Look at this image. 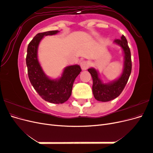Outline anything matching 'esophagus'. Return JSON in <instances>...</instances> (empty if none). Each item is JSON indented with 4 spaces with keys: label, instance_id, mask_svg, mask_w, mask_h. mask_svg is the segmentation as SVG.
Wrapping results in <instances>:
<instances>
[{
    "label": "esophagus",
    "instance_id": "obj_1",
    "mask_svg": "<svg viewBox=\"0 0 153 153\" xmlns=\"http://www.w3.org/2000/svg\"><path fill=\"white\" fill-rule=\"evenodd\" d=\"M80 65L82 69H83V70H85V69H87L89 67L90 64L87 61H82L80 62Z\"/></svg>",
    "mask_w": 153,
    "mask_h": 153
}]
</instances>
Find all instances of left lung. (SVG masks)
Here are the masks:
<instances>
[{
    "label": "left lung",
    "mask_w": 153,
    "mask_h": 153,
    "mask_svg": "<svg viewBox=\"0 0 153 153\" xmlns=\"http://www.w3.org/2000/svg\"><path fill=\"white\" fill-rule=\"evenodd\" d=\"M114 42L121 46L124 52V68L121 77L111 84H104L100 80L98 72L95 69L90 68L88 69L93 80L92 92L94 98L98 101L103 102L112 100L121 94L127 84L131 72V52L126 38L123 35L121 39H115Z\"/></svg>",
    "instance_id": "1"
}]
</instances>
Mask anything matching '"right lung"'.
<instances>
[{
  "label": "right lung",
  "mask_w": 153,
  "mask_h": 153,
  "mask_svg": "<svg viewBox=\"0 0 153 153\" xmlns=\"http://www.w3.org/2000/svg\"><path fill=\"white\" fill-rule=\"evenodd\" d=\"M58 30H51L37 34L27 47L26 64L29 80L38 94L45 101L52 103H63L71 94L74 81L82 69L78 65L68 66L58 80L46 76L37 57L38 47L44 36L57 34Z\"/></svg>",
  "instance_id": "obj_1"
}]
</instances>
